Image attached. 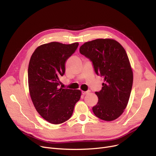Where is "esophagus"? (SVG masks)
Instances as JSON below:
<instances>
[{
  "label": "esophagus",
  "instance_id": "obj_1",
  "mask_svg": "<svg viewBox=\"0 0 156 156\" xmlns=\"http://www.w3.org/2000/svg\"><path fill=\"white\" fill-rule=\"evenodd\" d=\"M90 93V91H82V94L83 95H86L87 93Z\"/></svg>",
  "mask_w": 156,
  "mask_h": 156
}]
</instances>
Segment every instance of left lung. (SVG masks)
<instances>
[{
  "label": "left lung",
  "instance_id": "obj_1",
  "mask_svg": "<svg viewBox=\"0 0 156 156\" xmlns=\"http://www.w3.org/2000/svg\"><path fill=\"white\" fill-rule=\"evenodd\" d=\"M80 53L92 62L95 73L104 78L102 90L96 91L97 104L92 109L105 121L119 117L127 107L133 83V72L124 48L113 39L84 43Z\"/></svg>",
  "mask_w": 156,
  "mask_h": 156
}]
</instances>
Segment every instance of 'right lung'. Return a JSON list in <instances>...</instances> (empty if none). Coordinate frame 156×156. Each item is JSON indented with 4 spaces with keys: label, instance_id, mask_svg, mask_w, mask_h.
<instances>
[{
    "label": "right lung",
    "instance_id": "right-lung-1",
    "mask_svg": "<svg viewBox=\"0 0 156 156\" xmlns=\"http://www.w3.org/2000/svg\"><path fill=\"white\" fill-rule=\"evenodd\" d=\"M79 43L51 42L37 47L30 59L28 84L31 100L38 113L52 124H59L72 116L79 101V90L60 88L59 77L65 72V62L75 52Z\"/></svg>",
    "mask_w": 156,
    "mask_h": 156
}]
</instances>
